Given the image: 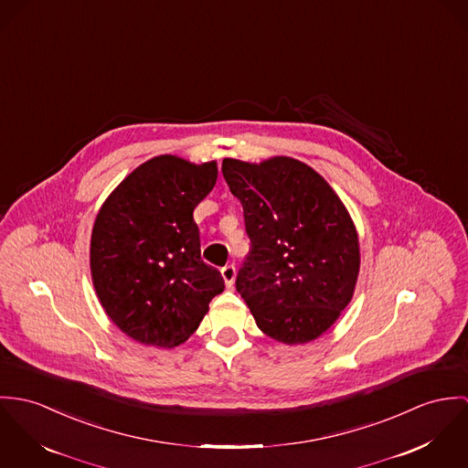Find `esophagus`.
<instances>
[{
	"mask_svg": "<svg viewBox=\"0 0 468 468\" xmlns=\"http://www.w3.org/2000/svg\"><path fill=\"white\" fill-rule=\"evenodd\" d=\"M222 278H224V283H226V287L229 289V287H233V282H235V274H237V269H235V265L233 263H229V265H226V267H222Z\"/></svg>",
	"mask_w": 468,
	"mask_h": 468,
	"instance_id": "esophagus-1",
	"label": "esophagus"
}]
</instances>
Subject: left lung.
I'll return each mask as SVG.
<instances>
[{
  "instance_id": "obj_1",
  "label": "left lung",
  "mask_w": 468,
  "mask_h": 468,
  "mask_svg": "<svg viewBox=\"0 0 468 468\" xmlns=\"http://www.w3.org/2000/svg\"><path fill=\"white\" fill-rule=\"evenodd\" d=\"M222 174L251 240L235 282L239 294L265 335L285 345L314 341L356 291L361 255L348 209L314 168L292 157H226Z\"/></svg>"
}]
</instances>
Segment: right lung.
<instances>
[{
    "instance_id": "right-lung-1",
    "label": "right lung",
    "mask_w": 468,
    "mask_h": 468,
    "mask_svg": "<svg viewBox=\"0 0 468 468\" xmlns=\"http://www.w3.org/2000/svg\"><path fill=\"white\" fill-rule=\"evenodd\" d=\"M215 181V161L153 157L111 192L95 218L90 265L97 296L111 321L142 345H183L224 291L220 272L201 260L194 220Z\"/></svg>"
}]
</instances>
